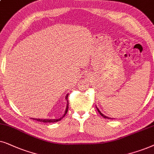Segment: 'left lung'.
<instances>
[{"label":"left lung","mask_w":154,"mask_h":154,"mask_svg":"<svg viewBox=\"0 0 154 154\" xmlns=\"http://www.w3.org/2000/svg\"><path fill=\"white\" fill-rule=\"evenodd\" d=\"M96 109H97V111H98V112H99V113H100V115H101V116L102 117H103V118H108V119H112L111 118H108V117H107V116H104V115H103V113H102V112H101V111H100V110H99V109H98V108H97V106H96ZM112 119H113V118H112Z\"/></svg>","instance_id":"1"}]
</instances>
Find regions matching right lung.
<instances>
[{"mask_svg":"<svg viewBox=\"0 0 154 154\" xmlns=\"http://www.w3.org/2000/svg\"><path fill=\"white\" fill-rule=\"evenodd\" d=\"M67 97H68V94L65 96V100L67 101V106L66 108H65L64 115L62 117H60V118L58 119H42V118H32L33 120H35L36 121H39V122H58L60 120H62V119L64 118V116L66 115L67 112V110H68V100H67Z\"/></svg>","mask_w":154,"mask_h":154,"instance_id":"right-lung-1","label":"right lung"}]
</instances>
